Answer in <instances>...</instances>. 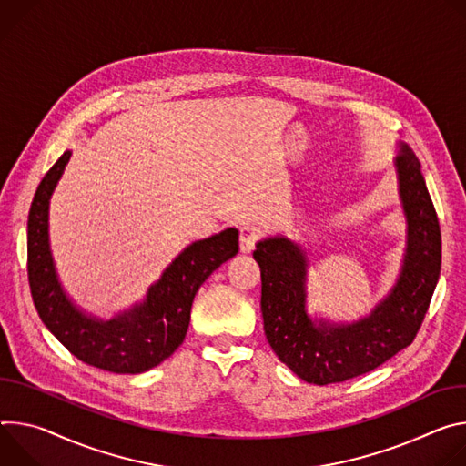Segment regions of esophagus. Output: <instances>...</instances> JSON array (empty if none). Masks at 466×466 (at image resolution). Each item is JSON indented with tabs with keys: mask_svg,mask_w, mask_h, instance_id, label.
<instances>
[{
	"mask_svg": "<svg viewBox=\"0 0 466 466\" xmlns=\"http://www.w3.org/2000/svg\"><path fill=\"white\" fill-rule=\"evenodd\" d=\"M259 238V231L253 226H242L240 228V251L249 253L255 248V242Z\"/></svg>",
	"mask_w": 466,
	"mask_h": 466,
	"instance_id": "esophagus-1",
	"label": "esophagus"
}]
</instances>
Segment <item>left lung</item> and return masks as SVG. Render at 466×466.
Returning <instances> with one entry per match:
<instances>
[{
	"label": "left lung",
	"instance_id": "obj_1",
	"mask_svg": "<svg viewBox=\"0 0 466 466\" xmlns=\"http://www.w3.org/2000/svg\"><path fill=\"white\" fill-rule=\"evenodd\" d=\"M392 159L405 218V246L396 283L372 311L353 322H333L307 311V249L285 237L255 244L261 267L265 335L276 355L307 383L328 385L367 374L417 337L441 276V229L420 163L398 142Z\"/></svg>",
	"mask_w": 466,
	"mask_h": 466
}]
</instances>
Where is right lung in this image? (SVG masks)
<instances>
[{
	"label": "right lung",
	"mask_w": 466,
	"mask_h": 466,
	"mask_svg": "<svg viewBox=\"0 0 466 466\" xmlns=\"http://www.w3.org/2000/svg\"><path fill=\"white\" fill-rule=\"evenodd\" d=\"M72 157L66 149L40 181L27 220V274L44 326L83 363L140 374L161 365L185 340L198 289L238 251V229L228 228L188 244L147 287L142 301L103 320L65 290L49 246V201Z\"/></svg>",
	"instance_id": "right-lung-1"
}]
</instances>
